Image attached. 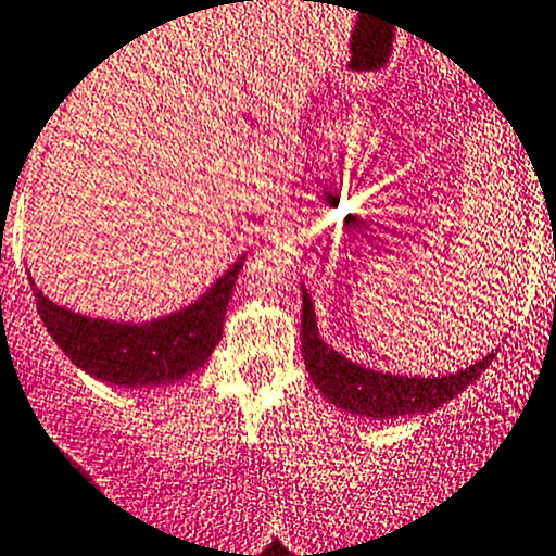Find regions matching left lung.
<instances>
[{
	"instance_id": "obj_1",
	"label": "left lung",
	"mask_w": 556,
	"mask_h": 556,
	"mask_svg": "<svg viewBox=\"0 0 556 556\" xmlns=\"http://www.w3.org/2000/svg\"><path fill=\"white\" fill-rule=\"evenodd\" d=\"M301 301H304V315H301V353H304L306 371L312 382L320 388L323 396L331 404L342 407L344 413L364 415V418H402V415L432 413L443 407L454 396H459L470 382L486 371L494 353L478 364L467 366L465 371L443 377H404L391 371H375L355 361L344 358L342 353L326 344L317 331L315 306L309 293L301 285Z\"/></svg>"
}]
</instances>
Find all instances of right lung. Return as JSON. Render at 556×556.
I'll list each match as a JSON object with an SVG mask.
<instances>
[{"instance_id":"add662e5","label":"right lung","mask_w":556,"mask_h":556,"mask_svg":"<svg viewBox=\"0 0 556 556\" xmlns=\"http://www.w3.org/2000/svg\"><path fill=\"white\" fill-rule=\"evenodd\" d=\"M244 261L247 252L192 304L141 323L86 317L53 304L35 279L31 290L48 333L78 369L118 388H160L185 380L214 353Z\"/></svg>"}]
</instances>
